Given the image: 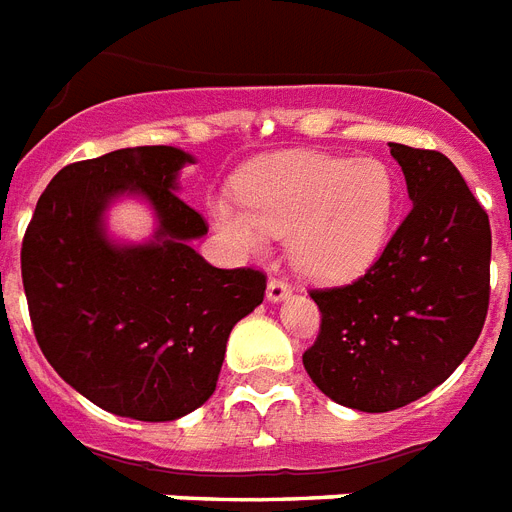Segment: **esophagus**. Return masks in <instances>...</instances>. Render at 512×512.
Listing matches in <instances>:
<instances>
[{"label":"esophagus","instance_id":"1","mask_svg":"<svg viewBox=\"0 0 512 512\" xmlns=\"http://www.w3.org/2000/svg\"><path fill=\"white\" fill-rule=\"evenodd\" d=\"M292 294V284L286 281V278H270L268 281V299L270 302H281V299H286Z\"/></svg>","mask_w":512,"mask_h":512}]
</instances>
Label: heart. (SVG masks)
Instances as JSON below:
<instances>
[{
    "label": "heart",
    "instance_id": "obj_1",
    "mask_svg": "<svg viewBox=\"0 0 512 512\" xmlns=\"http://www.w3.org/2000/svg\"><path fill=\"white\" fill-rule=\"evenodd\" d=\"M394 170L376 157L286 152L255 162L239 178V202H210L215 226L234 242L263 249L292 236V260L313 278H350L381 255L397 213Z\"/></svg>",
    "mask_w": 512,
    "mask_h": 512
}]
</instances>
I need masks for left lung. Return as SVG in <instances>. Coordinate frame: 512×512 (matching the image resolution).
<instances>
[{
	"label": "left lung",
	"instance_id": "1",
	"mask_svg": "<svg viewBox=\"0 0 512 512\" xmlns=\"http://www.w3.org/2000/svg\"><path fill=\"white\" fill-rule=\"evenodd\" d=\"M413 207L352 284L310 289L321 331L302 355L326 397L363 413L415 402L447 381L489 310V215L436 149L389 144Z\"/></svg>",
	"mask_w": 512,
	"mask_h": 512
}]
</instances>
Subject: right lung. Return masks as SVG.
<instances>
[{
  "label": "right lung",
  "instance_id": "1",
  "mask_svg": "<svg viewBox=\"0 0 512 512\" xmlns=\"http://www.w3.org/2000/svg\"><path fill=\"white\" fill-rule=\"evenodd\" d=\"M176 147H128L70 162L49 181L23 236L20 270L41 352L107 413L176 421L210 400L231 328L265 297V273L215 268L191 249L205 218L178 197ZM126 190L161 218L156 242L118 248L101 215Z\"/></svg>",
  "mask_w": 512,
  "mask_h": 512
}]
</instances>
